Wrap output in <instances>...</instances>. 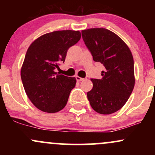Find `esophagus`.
<instances>
[{
    "label": "esophagus",
    "instance_id": "34e87169",
    "mask_svg": "<svg viewBox=\"0 0 155 155\" xmlns=\"http://www.w3.org/2000/svg\"><path fill=\"white\" fill-rule=\"evenodd\" d=\"M76 81H83L84 79V78L79 77V76H76Z\"/></svg>",
    "mask_w": 155,
    "mask_h": 155
}]
</instances>
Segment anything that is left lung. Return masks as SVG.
Here are the masks:
<instances>
[{
    "mask_svg": "<svg viewBox=\"0 0 155 155\" xmlns=\"http://www.w3.org/2000/svg\"><path fill=\"white\" fill-rule=\"evenodd\" d=\"M81 35L94 61L105 67L101 79H91L93 87L87 98L96 112L111 114L123 107L134 88L132 53L122 38L106 28L84 30Z\"/></svg>",
    "mask_w": 155,
    "mask_h": 155,
    "instance_id": "obj_1",
    "label": "left lung"
}]
</instances>
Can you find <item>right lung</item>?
Masks as SVG:
<instances>
[{"mask_svg":"<svg viewBox=\"0 0 155 155\" xmlns=\"http://www.w3.org/2000/svg\"><path fill=\"white\" fill-rule=\"evenodd\" d=\"M80 38L79 31H54L35 39L28 49L21 79L28 97L41 111L56 113L66 105L76 79L54 70L65 62L68 49Z\"/></svg>","mask_w":155,"mask_h":155,"instance_id":"1","label":"right lung"}]
</instances>
